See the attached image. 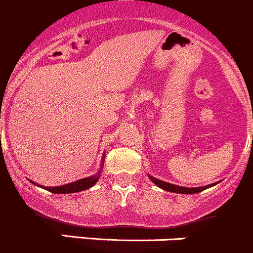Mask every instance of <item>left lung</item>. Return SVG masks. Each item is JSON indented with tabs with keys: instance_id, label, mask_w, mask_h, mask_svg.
<instances>
[{
	"instance_id": "left-lung-1",
	"label": "left lung",
	"mask_w": 253,
	"mask_h": 253,
	"mask_svg": "<svg viewBox=\"0 0 253 253\" xmlns=\"http://www.w3.org/2000/svg\"><path fill=\"white\" fill-rule=\"evenodd\" d=\"M149 177H150V179H151V181L154 182V183L156 184L157 187H160V188L164 189V191L173 192V193H182V194L199 193V192L204 191V189H207V188H211V187L215 186L216 183H219V182H216V183L208 184V186H203V187H197V188H187V187H181V186H176V184L167 183V182H164V181H161V179L155 178V177L150 176V174H149Z\"/></svg>"
}]
</instances>
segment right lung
Masks as SVG:
<instances>
[{"label": "right lung", "instance_id": "right-lung-1", "mask_svg": "<svg viewBox=\"0 0 253 253\" xmlns=\"http://www.w3.org/2000/svg\"><path fill=\"white\" fill-rule=\"evenodd\" d=\"M103 159H104V156H103ZM102 169H103V161H102ZM99 174H101V169H99L98 173L93 174V176H89V177H86V178L79 179V181L72 182V183H67V184H64V186H57V187H42V188L46 189V191H49V192H51V193H57V194L76 193V192H81V191H84V189L91 188V187L93 186V184L99 179ZM31 182L33 184H36V186H38V184L34 183L33 181H31ZM39 187H42V186H39Z\"/></svg>", "mask_w": 253, "mask_h": 253}]
</instances>
